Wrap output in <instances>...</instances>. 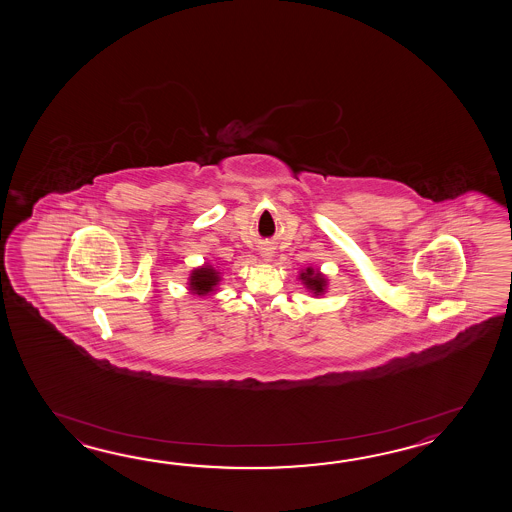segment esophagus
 <instances>
[{"label":"esophagus","mask_w":512,"mask_h":512,"mask_svg":"<svg viewBox=\"0 0 512 512\" xmlns=\"http://www.w3.org/2000/svg\"><path fill=\"white\" fill-rule=\"evenodd\" d=\"M260 254L263 260L271 261L272 256H274V249H272L271 245H263V247H261Z\"/></svg>","instance_id":"obj_1"}]
</instances>
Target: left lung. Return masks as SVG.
Returning <instances> with one entry per match:
<instances>
[{
	"label": "left lung",
	"instance_id": "left-lung-1",
	"mask_svg": "<svg viewBox=\"0 0 512 512\" xmlns=\"http://www.w3.org/2000/svg\"><path fill=\"white\" fill-rule=\"evenodd\" d=\"M298 280H302V283L305 285V289H307L309 293L313 294L315 298L327 293V276L326 274H322L320 269L305 267V269L300 271Z\"/></svg>",
	"mask_w": 512,
	"mask_h": 512
}]
</instances>
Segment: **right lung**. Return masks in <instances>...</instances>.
<instances>
[{
	"label": "right lung",
	"instance_id": "1",
	"mask_svg": "<svg viewBox=\"0 0 512 512\" xmlns=\"http://www.w3.org/2000/svg\"><path fill=\"white\" fill-rule=\"evenodd\" d=\"M219 282H221V272L214 265L203 263L201 267H196L190 272L188 291L197 296H208L218 291Z\"/></svg>",
	"mask_w": 512,
	"mask_h": 512
}]
</instances>
